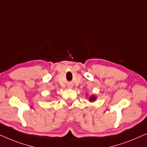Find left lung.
I'll return each instance as SVG.
<instances>
[{
	"label": "left lung",
	"mask_w": 147,
	"mask_h": 147,
	"mask_svg": "<svg viewBox=\"0 0 147 147\" xmlns=\"http://www.w3.org/2000/svg\"><path fill=\"white\" fill-rule=\"evenodd\" d=\"M96 100V96L94 94H92L88 97V101L89 102H94Z\"/></svg>",
	"instance_id": "1"
}]
</instances>
